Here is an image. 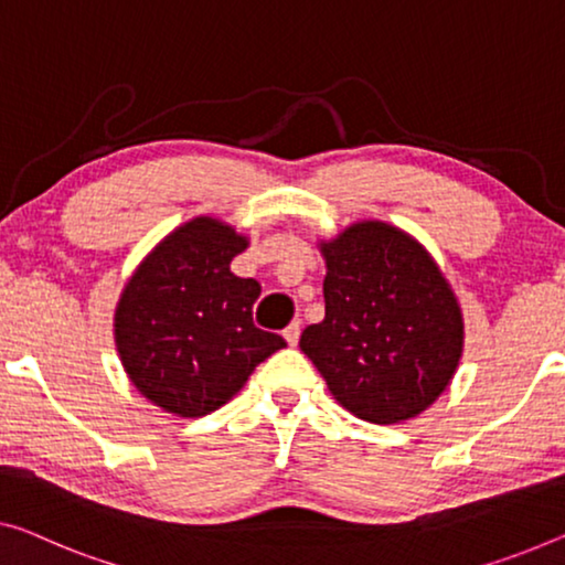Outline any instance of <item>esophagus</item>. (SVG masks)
I'll use <instances>...</instances> for the list:
<instances>
[{
    "label": "esophagus",
    "instance_id": "esophagus-1",
    "mask_svg": "<svg viewBox=\"0 0 565 565\" xmlns=\"http://www.w3.org/2000/svg\"><path fill=\"white\" fill-rule=\"evenodd\" d=\"M299 334H301V322H291L289 327H286V330H284V337H286V342H289L291 344V348H294V344H297L299 342Z\"/></svg>",
    "mask_w": 565,
    "mask_h": 565
}]
</instances>
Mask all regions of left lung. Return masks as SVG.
Listing matches in <instances>:
<instances>
[{
    "instance_id": "left-lung-1",
    "label": "left lung",
    "mask_w": 565,
    "mask_h": 565,
    "mask_svg": "<svg viewBox=\"0 0 565 565\" xmlns=\"http://www.w3.org/2000/svg\"><path fill=\"white\" fill-rule=\"evenodd\" d=\"M319 250L324 319L301 332V352L352 416H418L446 391L465 348L449 281L418 241L381 221L350 225Z\"/></svg>"
}]
</instances>
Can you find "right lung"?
<instances>
[{
	"mask_svg": "<svg viewBox=\"0 0 565 565\" xmlns=\"http://www.w3.org/2000/svg\"><path fill=\"white\" fill-rule=\"evenodd\" d=\"M246 248V235L202 215L167 235L124 286L116 350L137 391L167 414H213L286 348L254 324L260 284L231 271Z\"/></svg>",
	"mask_w": 565,
	"mask_h": 565,
	"instance_id": "add662e5",
	"label": "right lung"
}]
</instances>
